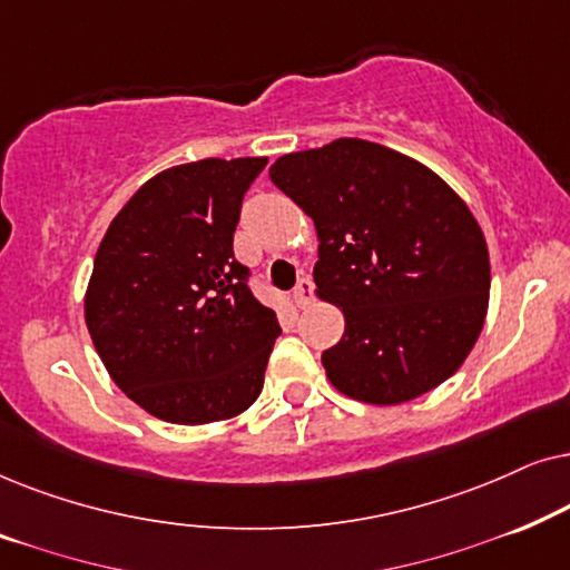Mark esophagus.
I'll return each mask as SVG.
<instances>
[{
  "mask_svg": "<svg viewBox=\"0 0 570 570\" xmlns=\"http://www.w3.org/2000/svg\"><path fill=\"white\" fill-rule=\"evenodd\" d=\"M311 293H314V283H311V277H301L298 285L293 287V301L298 308H306L308 301H311Z\"/></svg>",
  "mask_w": 570,
  "mask_h": 570,
  "instance_id": "34e87169",
  "label": "esophagus"
}]
</instances>
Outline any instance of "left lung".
<instances>
[{
	"instance_id": "left-lung-1",
	"label": "left lung",
	"mask_w": 570,
	"mask_h": 570,
	"mask_svg": "<svg viewBox=\"0 0 570 570\" xmlns=\"http://www.w3.org/2000/svg\"><path fill=\"white\" fill-rule=\"evenodd\" d=\"M316 225V295L345 314L324 350L345 396L402 404L454 376L488 314V244L464 199L410 155L342 137L269 168Z\"/></svg>"
}]
</instances>
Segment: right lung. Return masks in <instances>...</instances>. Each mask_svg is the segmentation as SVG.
Returning <instances> with one entry per match:
<instances>
[{"mask_svg": "<svg viewBox=\"0 0 570 570\" xmlns=\"http://www.w3.org/2000/svg\"><path fill=\"white\" fill-rule=\"evenodd\" d=\"M267 158L160 170L100 240L85 324L116 386L153 417L205 425L252 407L275 347V311L233 256L240 202Z\"/></svg>", "mask_w": 570, "mask_h": 570, "instance_id": "add662e5", "label": "right lung"}]
</instances>
